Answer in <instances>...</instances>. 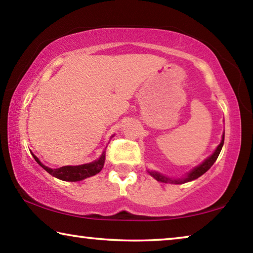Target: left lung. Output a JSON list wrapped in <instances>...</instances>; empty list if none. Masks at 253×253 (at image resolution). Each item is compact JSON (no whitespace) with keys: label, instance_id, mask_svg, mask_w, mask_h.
<instances>
[{"label":"left lung","instance_id":"8db88e82","mask_svg":"<svg viewBox=\"0 0 253 253\" xmlns=\"http://www.w3.org/2000/svg\"><path fill=\"white\" fill-rule=\"evenodd\" d=\"M223 143H224V134L223 136H222V140L219 146H217V148L215 149V152H214L211 156H210L209 158H207L202 164H201L200 166H198V168H195L192 172H190L187 174V176L185 178H181V179H170L169 177L164 176V175H161L160 173L157 172H148L149 174L152 175V176L154 178H156L158 182H163V183H175V184H183V183H186V182H190V181H193V179L200 177L201 175H203L207 170L211 168V166L214 164V162L216 161V158L219 157V154L221 152L222 149V146H223Z\"/></svg>","mask_w":253,"mask_h":253}]
</instances>
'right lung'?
<instances>
[{
    "label": "right lung",
    "mask_w": 253,
    "mask_h": 253,
    "mask_svg": "<svg viewBox=\"0 0 253 253\" xmlns=\"http://www.w3.org/2000/svg\"><path fill=\"white\" fill-rule=\"evenodd\" d=\"M33 157L34 160L37 161L38 164H39L42 169H44L49 174H51L52 176L57 177L59 179H62V181H68V182L81 181V179L84 178L93 176V175H96L100 172L105 164V153H102V155L100 156L99 160L96 162H92L90 164H84V165H79V166H63V168H60L57 169L46 168L45 165L42 164V163L38 160L37 156L33 155Z\"/></svg>",
    "instance_id": "obj_1"
}]
</instances>
